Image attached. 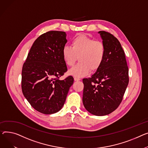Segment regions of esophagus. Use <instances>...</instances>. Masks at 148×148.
Returning <instances> with one entry per match:
<instances>
[{
  "instance_id": "esophagus-1",
  "label": "esophagus",
  "mask_w": 148,
  "mask_h": 148,
  "mask_svg": "<svg viewBox=\"0 0 148 148\" xmlns=\"http://www.w3.org/2000/svg\"><path fill=\"white\" fill-rule=\"evenodd\" d=\"M81 79L80 78H78V77H74V81L77 82V81H80Z\"/></svg>"
}]
</instances>
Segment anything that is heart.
<instances>
[{"mask_svg": "<svg viewBox=\"0 0 148 148\" xmlns=\"http://www.w3.org/2000/svg\"><path fill=\"white\" fill-rule=\"evenodd\" d=\"M106 53L104 44L84 34L76 36L71 41V47L65 46L62 51L63 60L68 66H73L78 57L80 62L68 71V74L82 77L90 70L95 71L102 64Z\"/></svg>", "mask_w": 148, "mask_h": 148, "instance_id": "obj_1", "label": "heart"}]
</instances>
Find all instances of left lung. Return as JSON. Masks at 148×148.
<instances>
[{
	"label": "left lung",
	"instance_id": "obj_1",
	"mask_svg": "<svg viewBox=\"0 0 148 148\" xmlns=\"http://www.w3.org/2000/svg\"><path fill=\"white\" fill-rule=\"evenodd\" d=\"M98 33L106 48L105 56L95 73L83 80V103L88 112L103 116L112 112L121 103L129 84V68L119 40L110 33Z\"/></svg>",
	"mask_w": 148,
	"mask_h": 148
}]
</instances>
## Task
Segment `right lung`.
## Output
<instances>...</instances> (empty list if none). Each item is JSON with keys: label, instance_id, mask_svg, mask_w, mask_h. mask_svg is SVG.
I'll return each instance as SVG.
<instances>
[{"label": "right lung", "instance_id": "right-lung-1", "mask_svg": "<svg viewBox=\"0 0 148 148\" xmlns=\"http://www.w3.org/2000/svg\"><path fill=\"white\" fill-rule=\"evenodd\" d=\"M64 32L50 31L33 44L22 70L21 87L24 97L34 109L44 114L60 111L65 102L72 76L60 77L67 71L62 51L67 40Z\"/></svg>", "mask_w": 148, "mask_h": 148}]
</instances>
